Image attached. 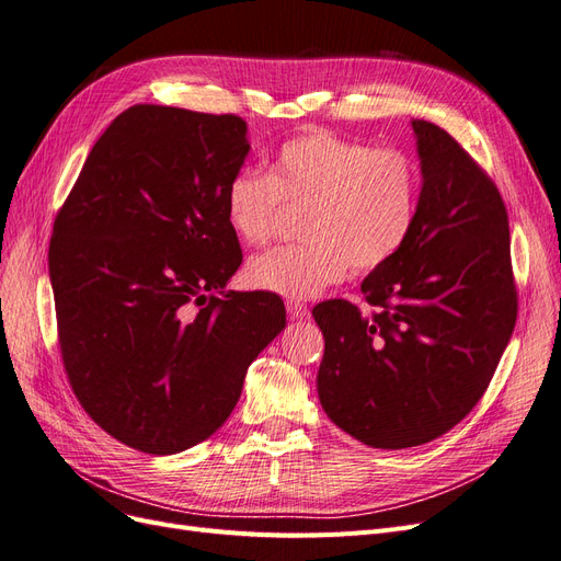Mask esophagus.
Listing matches in <instances>:
<instances>
[{"instance_id": "1", "label": "esophagus", "mask_w": 561, "mask_h": 561, "mask_svg": "<svg viewBox=\"0 0 561 561\" xmlns=\"http://www.w3.org/2000/svg\"><path fill=\"white\" fill-rule=\"evenodd\" d=\"M287 313H290L293 318H307L309 316V307L304 301L290 299V301H287Z\"/></svg>"}]
</instances>
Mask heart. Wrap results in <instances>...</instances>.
Listing matches in <instances>:
<instances>
[{"instance_id":"heart-1","label":"heart","mask_w":561,"mask_h":561,"mask_svg":"<svg viewBox=\"0 0 561 561\" xmlns=\"http://www.w3.org/2000/svg\"><path fill=\"white\" fill-rule=\"evenodd\" d=\"M419 198V168L404 151L309 130L278 147L271 173L239 168L222 203L245 245L271 241L285 208H304L307 241L254 254L245 266L257 290L304 299L342 280L348 266L375 271L393 260L416 225Z\"/></svg>"}]
</instances>
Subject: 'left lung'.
I'll return each mask as SVG.
<instances>
[{"mask_svg":"<svg viewBox=\"0 0 561 561\" xmlns=\"http://www.w3.org/2000/svg\"><path fill=\"white\" fill-rule=\"evenodd\" d=\"M412 126L423 186L410 239L363 280L369 311L348 299L313 307L322 410L377 449L426 445L466 419L517 320L499 186L445 128Z\"/></svg>","mask_w":561,"mask_h":561,"instance_id":"left-lung-1","label":"left lung"}]
</instances>
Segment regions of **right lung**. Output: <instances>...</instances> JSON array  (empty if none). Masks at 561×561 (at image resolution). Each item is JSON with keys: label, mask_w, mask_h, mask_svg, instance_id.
I'll list each match as a JSON object with an SVG mask.
<instances>
[{"label": "right lung", "mask_w": 561, "mask_h": 561, "mask_svg": "<svg viewBox=\"0 0 561 561\" xmlns=\"http://www.w3.org/2000/svg\"><path fill=\"white\" fill-rule=\"evenodd\" d=\"M245 130L236 114L133 105L56 215L48 271L67 381L100 428L145 454L210 437L285 328L278 295L225 290L243 262L222 196Z\"/></svg>", "instance_id": "right-lung-1"}]
</instances>
